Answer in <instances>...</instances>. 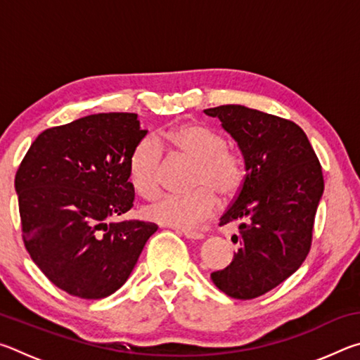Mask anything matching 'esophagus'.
Listing matches in <instances>:
<instances>
[{
  "label": "esophagus",
  "mask_w": 360,
  "mask_h": 360,
  "mask_svg": "<svg viewBox=\"0 0 360 360\" xmlns=\"http://www.w3.org/2000/svg\"><path fill=\"white\" fill-rule=\"evenodd\" d=\"M181 233L186 236V238H188V240H202V238H205V235L202 233V231H198V230H188V229H186V230H181Z\"/></svg>",
  "instance_id": "obj_1"
}]
</instances>
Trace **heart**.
<instances>
[{"label":"heart","mask_w":360,"mask_h":360,"mask_svg":"<svg viewBox=\"0 0 360 360\" xmlns=\"http://www.w3.org/2000/svg\"><path fill=\"white\" fill-rule=\"evenodd\" d=\"M162 143L172 146L192 158L193 169L191 193H169L144 210L150 221L169 227L192 229L212 216L217 206V193L222 200L233 198L245 182V163L240 154L227 148L222 133L198 122H187L160 135ZM162 146L148 136L138 141L129 157V176L135 191L146 198L158 193V168Z\"/></svg>","instance_id":"b5f03b06"}]
</instances>
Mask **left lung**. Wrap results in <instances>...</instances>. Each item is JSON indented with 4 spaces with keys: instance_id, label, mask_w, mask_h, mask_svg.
Wrapping results in <instances>:
<instances>
[{
    "instance_id": "obj_1",
    "label": "left lung",
    "mask_w": 360,
    "mask_h": 360,
    "mask_svg": "<svg viewBox=\"0 0 360 360\" xmlns=\"http://www.w3.org/2000/svg\"><path fill=\"white\" fill-rule=\"evenodd\" d=\"M238 143L246 178L221 225L236 222L233 260L211 279L238 300L266 294L300 268L324 192L321 163L292 120L241 105L205 109Z\"/></svg>"
}]
</instances>
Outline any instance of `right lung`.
Wrapping results in <instances>:
<instances>
[{"label":"right lung","instance_id":"1","mask_svg":"<svg viewBox=\"0 0 360 360\" xmlns=\"http://www.w3.org/2000/svg\"><path fill=\"white\" fill-rule=\"evenodd\" d=\"M146 133L138 114L85 115L42 131L17 169L27 251L70 295L98 300L114 294L157 231L152 222H108L131 210L129 157Z\"/></svg>","mask_w":360,"mask_h":360}]
</instances>
